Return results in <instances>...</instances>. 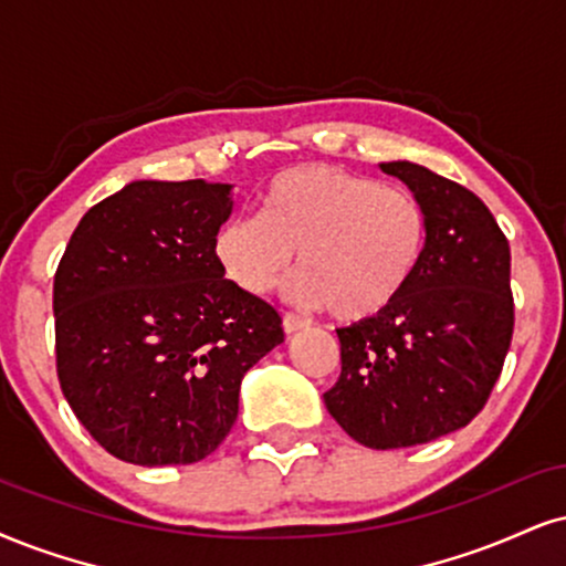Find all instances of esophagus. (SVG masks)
<instances>
[{
	"label": "esophagus",
	"instance_id": "1",
	"mask_svg": "<svg viewBox=\"0 0 566 566\" xmlns=\"http://www.w3.org/2000/svg\"><path fill=\"white\" fill-rule=\"evenodd\" d=\"M306 325H310V319L298 317V315H294V312H285V315H283V331L285 333H296V331H302V327H306Z\"/></svg>",
	"mask_w": 566,
	"mask_h": 566
}]
</instances>
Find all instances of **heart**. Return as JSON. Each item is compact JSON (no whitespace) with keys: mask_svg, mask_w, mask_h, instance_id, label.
<instances>
[{"mask_svg":"<svg viewBox=\"0 0 566 566\" xmlns=\"http://www.w3.org/2000/svg\"><path fill=\"white\" fill-rule=\"evenodd\" d=\"M260 201V214L214 230L220 270L241 291L264 296L289 275L298 251L302 272L289 294L327 306L340 323H365L399 302L428 251V212L415 193L338 167L281 170Z\"/></svg>","mask_w":566,"mask_h":566,"instance_id":"obj_1","label":"heart"}]
</instances>
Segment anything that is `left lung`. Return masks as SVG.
Returning <instances> with one entry per match:
<instances>
[{"mask_svg":"<svg viewBox=\"0 0 566 566\" xmlns=\"http://www.w3.org/2000/svg\"><path fill=\"white\" fill-rule=\"evenodd\" d=\"M428 212L424 260L399 302L338 327L340 375L323 399L354 441L407 449L485 407L514 333L512 251L470 188L415 163H382Z\"/></svg>","mask_w":566,"mask_h":566,"instance_id":"obj_1","label":"left lung"}]
</instances>
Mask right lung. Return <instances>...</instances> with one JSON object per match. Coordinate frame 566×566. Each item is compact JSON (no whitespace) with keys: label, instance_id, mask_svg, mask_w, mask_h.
I'll return each mask as SVG.
<instances>
[{"label":"right lung","instance_id":"obj_1","mask_svg":"<svg viewBox=\"0 0 566 566\" xmlns=\"http://www.w3.org/2000/svg\"><path fill=\"white\" fill-rule=\"evenodd\" d=\"M228 184L134 180L83 214L54 272L65 399L96 443L142 467L205 459L239 417L283 319L212 254Z\"/></svg>","mask_w":566,"mask_h":566}]
</instances>
